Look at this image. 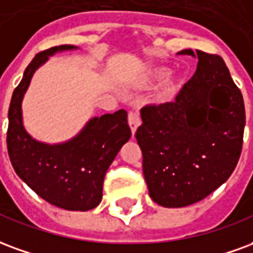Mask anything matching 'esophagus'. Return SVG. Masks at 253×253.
I'll return each mask as SVG.
<instances>
[{
	"mask_svg": "<svg viewBox=\"0 0 253 253\" xmlns=\"http://www.w3.org/2000/svg\"><path fill=\"white\" fill-rule=\"evenodd\" d=\"M128 123H129V126H130V130H132V133L134 134L136 129H137V126L140 125L139 112H136V110H130L128 114Z\"/></svg>",
	"mask_w": 253,
	"mask_h": 253,
	"instance_id": "obj_1",
	"label": "esophagus"
}]
</instances>
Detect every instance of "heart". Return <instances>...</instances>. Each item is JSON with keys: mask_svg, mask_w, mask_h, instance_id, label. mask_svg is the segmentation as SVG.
<instances>
[{"mask_svg": "<svg viewBox=\"0 0 253 253\" xmlns=\"http://www.w3.org/2000/svg\"><path fill=\"white\" fill-rule=\"evenodd\" d=\"M165 75H166L165 70H160V71H158V73H156V77H158V78H162V77H165ZM174 90H175L174 82H169V84L165 86V90H163V95L169 98V97H171V95L174 94Z\"/></svg>", "mask_w": 253, "mask_h": 253, "instance_id": "b5f03b06", "label": "heart"}]
</instances>
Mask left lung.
I'll return each instance as SVG.
<instances>
[{"label":"left lung","instance_id":"8db88e82","mask_svg":"<svg viewBox=\"0 0 253 253\" xmlns=\"http://www.w3.org/2000/svg\"><path fill=\"white\" fill-rule=\"evenodd\" d=\"M197 71L172 102L147 105L136 139L149 197L165 208L206 198L235 169L243 147L244 99L218 55L183 49Z\"/></svg>","mask_w":253,"mask_h":253}]
</instances>
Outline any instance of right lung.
<instances>
[{
	"label": "right lung",
	"mask_w": 253,
	"mask_h": 253,
	"mask_svg": "<svg viewBox=\"0 0 253 253\" xmlns=\"http://www.w3.org/2000/svg\"><path fill=\"white\" fill-rule=\"evenodd\" d=\"M75 48L64 44L39 52L25 68L9 106L6 143L16 174L39 197L62 209L86 211L99 205L109 166L130 139L126 112L120 109L113 114L94 117L71 140L47 144L25 130L21 110L35 71L55 52Z\"/></svg>",
	"instance_id": "obj_1"
}]
</instances>
